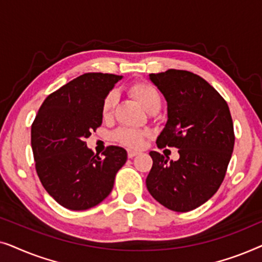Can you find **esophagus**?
Segmentation results:
<instances>
[{
  "label": "esophagus",
  "instance_id": "obj_1",
  "mask_svg": "<svg viewBox=\"0 0 262 262\" xmlns=\"http://www.w3.org/2000/svg\"><path fill=\"white\" fill-rule=\"evenodd\" d=\"M138 151H135V150H128L127 151V156H128V159H134L135 156H137L138 155Z\"/></svg>",
  "mask_w": 262,
  "mask_h": 262
}]
</instances>
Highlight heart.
<instances>
[{
	"mask_svg": "<svg viewBox=\"0 0 262 262\" xmlns=\"http://www.w3.org/2000/svg\"><path fill=\"white\" fill-rule=\"evenodd\" d=\"M130 93L138 100V102L148 111L161 106V96L157 89L148 82H137L130 87ZM116 106V94L110 92L106 94L101 103V116L103 119H110ZM149 134L146 131L135 130V128L121 127L114 132L113 138L119 144L127 146L130 149L141 148L144 143V138Z\"/></svg>",
	"mask_w": 262,
	"mask_h": 262,
	"instance_id": "heart-1",
	"label": "heart"
}]
</instances>
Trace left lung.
Here are the masks:
<instances>
[{
  "mask_svg": "<svg viewBox=\"0 0 262 262\" xmlns=\"http://www.w3.org/2000/svg\"><path fill=\"white\" fill-rule=\"evenodd\" d=\"M149 77L168 106L167 124L156 144L175 146L180 159L168 162L150 151L146 188L167 209L188 212L206 203L224 180L235 143L230 110L209 82L191 71L169 69Z\"/></svg>",
  "mask_w": 262,
  "mask_h": 262,
  "instance_id": "left-lung-1",
  "label": "left lung"
}]
</instances>
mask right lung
Segmentation results:
<instances>
[{"instance_id":"1","label":"right lung","mask_w":262,"mask_h":262,"mask_svg":"<svg viewBox=\"0 0 262 262\" xmlns=\"http://www.w3.org/2000/svg\"><path fill=\"white\" fill-rule=\"evenodd\" d=\"M119 80L102 73L74 78L44 100L32 124L35 170L46 192L66 209L88 210L101 203L126 162L120 146H107L100 157L85 143L102 124V100Z\"/></svg>"}]
</instances>
